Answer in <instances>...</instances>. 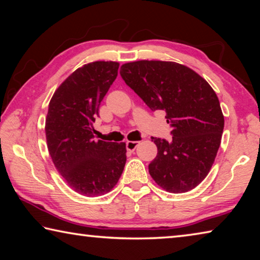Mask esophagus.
<instances>
[{"mask_svg": "<svg viewBox=\"0 0 260 260\" xmlns=\"http://www.w3.org/2000/svg\"><path fill=\"white\" fill-rule=\"evenodd\" d=\"M139 146L138 141H127L126 142V149L128 151H134L136 148Z\"/></svg>", "mask_w": 260, "mask_h": 260, "instance_id": "esophagus-1", "label": "esophagus"}]
</instances>
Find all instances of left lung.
Listing matches in <instances>:
<instances>
[{
    "instance_id": "left-lung-1",
    "label": "left lung",
    "mask_w": 260,
    "mask_h": 260,
    "mask_svg": "<svg viewBox=\"0 0 260 260\" xmlns=\"http://www.w3.org/2000/svg\"><path fill=\"white\" fill-rule=\"evenodd\" d=\"M120 76L152 111L166 112L172 140L151 138L157 156L149 173L169 192L191 190L210 172L223 131L217 94L195 71L174 61L124 64Z\"/></svg>"
}]
</instances>
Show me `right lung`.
<instances>
[{
    "label": "right lung",
    "instance_id": "obj_1",
    "mask_svg": "<svg viewBox=\"0 0 260 260\" xmlns=\"http://www.w3.org/2000/svg\"><path fill=\"white\" fill-rule=\"evenodd\" d=\"M117 61L77 69L57 88L46 119V138L56 169L74 191L101 196L116 186L126 164V144L94 140L101 102L118 76Z\"/></svg>",
    "mask_w": 260,
    "mask_h": 260
}]
</instances>
